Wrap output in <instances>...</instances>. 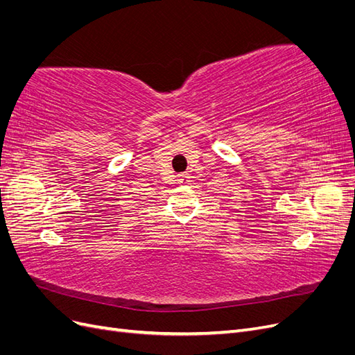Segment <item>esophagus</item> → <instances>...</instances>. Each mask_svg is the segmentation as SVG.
<instances>
[{"label":"esophagus","instance_id":"34e87169","mask_svg":"<svg viewBox=\"0 0 355 355\" xmlns=\"http://www.w3.org/2000/svg\"><path fill=\"white\" fill-rule=\"evenodd\" d=\"M188 180H189V175L188 173L178 175V182H179V184H188Z\"/></svg>","mask_w":355,"mask_h":355}]
</instances>
